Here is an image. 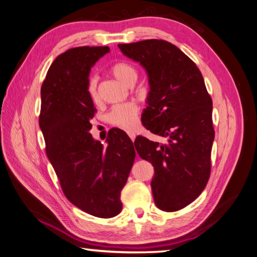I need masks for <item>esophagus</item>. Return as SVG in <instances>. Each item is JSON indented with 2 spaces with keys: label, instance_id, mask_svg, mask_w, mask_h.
I'll list each match as a JSON object with an SVG mask.
<instances>
[{
  "label": "esophagus",
  "instance_id": "1",
  "mask_svg": "<svg viewBox=\"0 0 257 257\" xmlns=\"http://www.w3.org/2000/svg\"><path fill=\"white\" fill-rule=\"evenodd\" d=\"M128 136H129V138L133 140V141H135V139H136V134L134 133V131H128Z\"/></svg>",
  "mask_w": 257,
  "mask_h": 257
}]
</instances>
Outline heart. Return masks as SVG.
Segmentation results:
<instances>
[{"mask_svg": "<svg viewBox=\"0 0 257 257\" xmlns=\"http://www.w3.org/2000/svg\"><path fill=\"white\" fill-rule=\"evenodd\" d=\"M110 72L116 79L122 83L123 85L129 86L137 81V70L128 62L118 61L111 65ZM87 93L88 96L94 103L98 101L97 92V79L95 76H91L87 82ZM138 106L134 103H127L117 105L110 110L108 114V121L115 127L122 129H134L138 123Z\"/></svg>", "mask_w": 257, "mask_h": 257, "instance_id": "obj_1", "label": "heart"}]
</instances>
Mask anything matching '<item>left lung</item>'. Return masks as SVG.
<instances>
[{
	"instance_id": "left-lung-1",
	"label": "left lung",
	"mask_w": 257,
	"mask_h": 257,
	"mask_svg": "<svg viewBox=\"0 0 257 257\" xmlns=\"http://www.w3.org/2000/svg\"><path fill=\"white\" fill-rule=\"evenodd\" d=\"M118 47L148 73L150 92L141 120L166 141L140 136L135 147L154 168L151 187L157 207L177 211L193 202L209 180L212 99L197 65L169 41L148 39Z\"/></svg>"
}]
</instances>
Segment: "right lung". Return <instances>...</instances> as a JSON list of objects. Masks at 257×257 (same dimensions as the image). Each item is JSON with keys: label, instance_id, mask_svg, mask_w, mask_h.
Listing matches in <instances>:
<instances>
[{"label": "right lung", "instance_id": "obj_1", "mask_svg": "<svg viewBox=\"0 0 257 257\" xmlns=\"http://www.w3.org/2000/svg\"><path fill=\"white\" fill-rule=\"evenodd\" d=\"M108 47H76L52 62L41 85L39 126L47 157L62 192L74 206L98 218L121 211L120 192L134 165V143L121 129H111L107 147L93 139L96 112L87 93L91 68Z\"/></svg>", "mask_w": 257, "mask_h": 257}]
</instances>
